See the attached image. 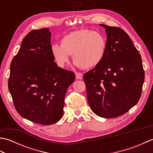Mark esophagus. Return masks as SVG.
Here are the masks:
<instances>
[{"label":"esophagus","instance_id":"1","mask_svg":"<svg viewBox=\"0 0 153 153\" xmlns=\"http://www.w3.org/2000/svg\"><path fill=\"white\" fill-rule=\"evenodd\" d=\"M76 78L77 79H83V74L79 72H76Z\"/></svg>","mask_w":153,"mask_h":153}]
</instances>
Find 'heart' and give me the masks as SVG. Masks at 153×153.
I'll list each match as a JSON object with an SVG mask.
<instances>
[{
	"label": "heart",
	"mask_w": 153,
	"mask_h": 153,
	"mask_svg": "<svg viewBox=\"0 0 153 153\" xmlns=\"http://www.w3.org/2000/svg\"><path fill=\"white\" fill-rule=\"evenodd\" d=\"M60 43L61 45L54 44L51 47V54L60 68L66 66L72 54L76 66L84 69L93 68L101 62L107 47L105 35L86 29L64 35Z\"/></svg>",
	"instance_id": "b5f03b06"
}]
</instances>
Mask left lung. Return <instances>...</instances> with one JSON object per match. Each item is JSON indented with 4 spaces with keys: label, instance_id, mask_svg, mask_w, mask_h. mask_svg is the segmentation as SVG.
Returning <instances> with one entry per match:
<instances>
[{
    "label": "left lung",
    "instance_id": "8db88e82",
    "mask_svg": "<svg viewBox=\"0 0 153 153\" xmlns=\"http://www.w3.org/2000/svg\"><path fill=\"white\" fill-rule=\"evenodd\" d=\"M100 25L107 36L105 56L83 75V79L93 112L102 118H116L139 101L145 71L141 55L128 35L120 27Z\"/></svg>",
    "mask_w": 153,
    "mask_h": 153
}]
</instances>
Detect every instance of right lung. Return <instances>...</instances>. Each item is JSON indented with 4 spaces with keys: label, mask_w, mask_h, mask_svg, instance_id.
I'll list each match as a JSON object with an SVG mask.
<instances>
[{
    "label": "right lung",
    "mask_w": 153,
    "mask_h": 153,
    "mask_svg": "<svg viewBox=\"0 0 153 153\" xmlns=\"http://www.w3.org/2000/svg\"><path fill=\"white\" fill-rule=\"evenodd\" d=\"M48 28L30 31L10 64L8 89L16 111L42 125L62 118L66 91L75 80L73 71L57 66L51 52Z\"/></svg>",
    "instance_id": "obj_1"
}]
</instances>
